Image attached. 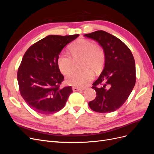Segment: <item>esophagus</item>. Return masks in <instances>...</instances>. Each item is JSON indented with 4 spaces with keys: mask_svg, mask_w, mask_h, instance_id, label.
I'll use <instances>...</instances> for the list:
<instances>
[{
    "mask_svg": "<svg viewBox=\"0 0 154 154\" xmlns=\"http://www.w3.org/2000/svg\"><path fill=\"white\" fill-rule=\"evenodd\" d=\"M83 88L75 87H72V91H83Z\"/></svg>",
    "mask_w": 154,
    "mask_h": 154,
    "instance_id": "esophagus-1",
    "label": "esophagus"
}]
</instances>
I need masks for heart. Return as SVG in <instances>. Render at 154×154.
I'll use <instances>...</instances> for the list:
<instances>
[{"label": "heart", "mask_w": 154, "mask_h": 154, "mask_svg": "<svg viewBox=\"0 0 154 154\" xmlns=\"http://www.w3.org/2000/svg\"><path fill=\"white\" fill-rule=\"evenodd\" d=\"M71 52L74 60L84 59L83 68L87 69L70 74L66 78V83L75 87H84L94 78V73L89 69L97 72L102 68L105 60L104 51L90 40L79 39L72 45ZM57 63L59 69L64 75H67L74 69V61L67 53L60 54Z\"/></svg>", "instance_id": "b5f03b06"}]
</instances>
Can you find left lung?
Wrapping results in <instances>:
<instances>
[{
  "instance_id": "left-lung-1",
  "label": "left lung",
  "mask_w": 154,
  "mask_h": 154,
  "mask_svg": "<svg viewBox=\"0 0 154 154\" xmlns=\"http://www.w3.org/2000/svg\"><path fill=\"white\" fill-rule=\"evenodd\" d=\"M84 36L98 42L105 58L103 71L92 83L96 97L88 105L97 112H112L124 104L136 83L134 57L122 40L109 32L100 30Z\"/></svg>"
}]
</instances>
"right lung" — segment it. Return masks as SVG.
Instances as JSON below:
<instances>
[{
  "mask_svg": "<svg viewBox=\"0 0 154 154\" xmlns=\"http://www.w3.org/2000/svg\"><path fill=\"white\" fill-rule=\"evenodd\" d=\"M78 34L49 35L27 50L17 72L22 97L31 108L41 114H51L63 109L72 89L60 87L64 80L58 66L63 48Z\"/></svg>",
  "mask_w": 154,
  "mask_h": 154,
  "instance_id": "obj_1",
  "label": "right lung"
}]
</instances>
